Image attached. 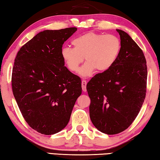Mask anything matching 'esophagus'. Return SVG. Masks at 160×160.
I'll return each mask as SVG.
<instances>
[{"instance_id": "1", "label": "esophagus", "mask_w": 160, "mask_h": 160, "mask_svg": "<svg viewBox=\"0 0 160 160\" xmlns=\"http://www.w3.org/2000/svg\"><path fill=\"white\" fill-rule=\"evenodd\" d=\"M86 86H87V81L86 80H82V88L83 92H86Z\"/></svg>"}]
</instances>
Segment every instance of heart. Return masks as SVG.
<instances>
[{"label": "heart", "mask_w": 160, "mask_h": 160, "mask_svg": "<svg viewBox=\"0 0 160 160\" xmlns=\"http://www.w3.org/2000/svg\"><path fill=\"white\" fill-rule=\"evenodd\" d=\"M73 48L64 47L62 58L70 71L76 72L85 57L87 61L79 70L83 77L90 76L97 70L104 72L115 63L120 53V39L113 34L88 32L72 41Z\"/></svg>", "instance_id": "b5f03b06"}]
</instances>
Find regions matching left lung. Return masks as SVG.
Returning <instances> with one entry per match:
<instances>
[{"label": "left lung", "instance_id": "obj_1", "mask_svg": "<svg viewBox=\"0 0 160 160\" xmlns=\"http://www.w3.org/2000/svg\"><path fill=\"white\" fill-rule=\"evenodd\" d=\"M116 31L121 44L117 60L87 85L92 122L108 135L119 133L131 125L144 102L147 85V65L142 51L126 32Z\"/></svg>", "mask_w": 160, "mask_h": 160}]
</instances>
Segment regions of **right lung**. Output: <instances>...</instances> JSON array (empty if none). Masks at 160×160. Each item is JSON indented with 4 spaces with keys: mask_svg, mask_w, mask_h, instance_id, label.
Segmentation results:
<instances>
[{
    "mask_svg": "<svg viewBox=\"0 0 160 160\" xmlns=\"http://www.w3.org/2000/svg\"><path fill=\"white\" fill-rule=\"evenodd\" d=\"M76 28L44 30L20 48L12 73L13 95L28 125L53 135L68 123L81 93L80 78L65 66L64 42Z\"/></svg>",
    "mask_w": 160,
    "mask_h": 160,
    "instance_id": "right-lung-1",
    "label": "right lung"
}]
</instances>
